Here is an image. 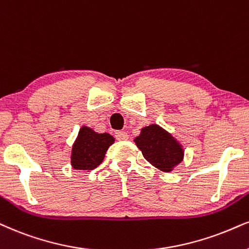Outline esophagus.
<instances>
[{"instance_id": "34e87169", "label": "esophagus", "mask_w": 249, "mask_h": 249, "mask_svg": "<svg viewBox=\"0 0 249 249\" xmlns=\"http://www.w3.org/2000/svg\"><path fill=\"white\" fill-rule=\"evenodd\" d=\"M128 134L125 133V131H121V130H119V131H116L115 133V139L116 140H119V141H124V140H128Z\"/></svg>"}]
</instances>
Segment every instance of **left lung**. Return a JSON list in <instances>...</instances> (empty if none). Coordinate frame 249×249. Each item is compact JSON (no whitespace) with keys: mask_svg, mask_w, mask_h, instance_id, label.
<instances>
[{"mask_svg":"<svg viewBox=\"0 0 249 249\" xmlns=\"http://www.w3.org/2000/svg\"><path fill=\"white\" fill-rule=\"evenodd\" d=\"M134 142L150 164L164 172L172 171L183 158L180 144L157 124L143 128Z\"/></svg>","mask_w":249,"mask_h":249,"instance_id":"obj_1","label":"left lung"}]
</instances>
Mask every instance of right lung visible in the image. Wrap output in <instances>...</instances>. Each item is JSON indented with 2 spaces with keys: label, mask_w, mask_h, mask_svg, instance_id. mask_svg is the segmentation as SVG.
I'll use <instances>...</instances> for the list:
<instances>
[{
  "label": "right lung",
  "mask_w": 249,
  "mask_h": 249,
  "mask_svg": "<svg viewBox=\"0 0 249 249\" xmlns=\"http://www.w3.org/2000/svg\"><path fill=\"white\" fill-rule=\"evenodd\" d=\"M114 139L109 134H98L83 127L72 146L71 165L76 170H93L105 158V153Z\"/></svg>",
  "instance_id": "right-lung-1"
}]
</instances>
